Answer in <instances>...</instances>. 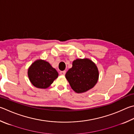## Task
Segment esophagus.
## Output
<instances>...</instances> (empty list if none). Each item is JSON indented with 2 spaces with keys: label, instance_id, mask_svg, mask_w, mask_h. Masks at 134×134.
<instances>
[{
  "label": "esophagus",
  "instance_id": "1",
  "mask_svg": "<svg viewBox=\"0 0 134 134\" xmlns=\"http://www.w3.org/2000/svg\"><path fill=\"white\" fill-rule=\"evenodd\" d=\"M65 72H66V71H60V74L61 75H64L65 74Z\"/></svg>",
  "mask_w": 134,
  "mask_h": 134
}]
</instances>
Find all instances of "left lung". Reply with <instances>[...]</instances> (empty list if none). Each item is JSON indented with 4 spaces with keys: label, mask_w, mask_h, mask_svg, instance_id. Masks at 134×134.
<instances>
[{
    "label": "left lung",
    "mask_w": 134,
    "mask_h": 134,
    "mask_svg": "<svg viewBox=\"0 0 134 134\" xmlns=\"http://www.w3.org/2000/svg\"><path fill=\"white\" fill-rule=\"evenodd\" d=\"M71 88L77 93H83L93 88L99 78L96 64L89 59H77L65 74Z\"/></svg>",
    "instance_id": "8db88e82"
}]
</instances>
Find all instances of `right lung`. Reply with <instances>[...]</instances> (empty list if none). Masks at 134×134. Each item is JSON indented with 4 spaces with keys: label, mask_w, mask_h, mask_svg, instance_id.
I'll list each match as a JSON object with an SVG mask.
<instances>
[{
    "label": "right lung",
    "mask_w": 134,
    "mask_h": 134,
    "mask_svg": "<svg viewBox=\"0 0 134 134\" xmlns=\"http://www.w3.org/2000/svg\"><path fill=\"white\" fill-rule=\"evenodd\" d=\"M27 75L31 83L35 87L46 89L57 79L59 73L49 63L38 59L29 67Z\"/></svg>",
    "instance_id": "add662e5"
}]
</instances>
